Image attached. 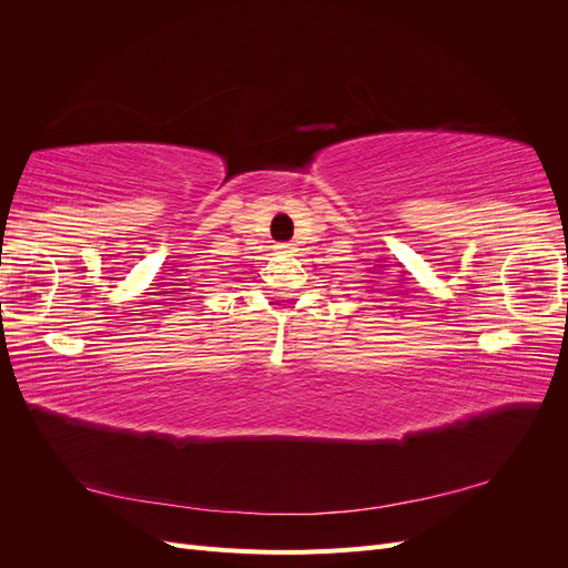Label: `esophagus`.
Wrapping results in <instances>:
<instances>
[{
    "label": "esophagus",
    "instance_id": "34e87169",
    "mask_svg": "<svg viewBox=\"0 0 568 568\" xmlns=\"http://www.w3.org/2000/svg\"><path fill=\"white\" fill-rule=\"evenodd\" d=\"M274 248H277V253H282V255H294L296 253V244H277Z\"/></svg>",
    "mask_w": 568,
    "mask_h": 568
}]
</instances>
